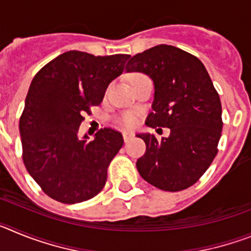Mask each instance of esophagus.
<instances>
[{"instance_id": "obj_1", "label": "esophagus", "mask_w": 251, "mask_h": 251, "mask_svg": "<svg viewBox=\"0 0 251 251\" xmlns=\"http://www.w3.org/2000/svg\"><path fill=\"white\" fill-rule=\"evenodd\" d=\"M134 137V133L132 132H123V138H124V142H128L130 141V139Z\"/></svg>"}]
</instances>
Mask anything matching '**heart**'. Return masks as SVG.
I'll list each match as a JSON object with an SVG mask.
<instances>
[{
	"label": "heart",
	"instance_id": "1",
	"mask_svg": "<svg viewBox=\"0 0 251 251\" xmlns=\"http://www.w3.org/2000/svg\"><path fill=\"white\" fill-rule=\"evenodd\" d=\"M119 122L123 124L124 127L132 128L137 124V122H138V118H137L136 113L128 112V113H124V114L122 115L121 119H119Z\"/></svg>",
	"mask_w": 251,
	"mask_h": 251
}]
</instances>
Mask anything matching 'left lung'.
<instances>
[{
	"label": "left lung",
	"instance_id": "obj_1",
	"mask_svg": "<svg viewBox=\"0 0 251 251\" xmlns=\"http://www.w3.org/2000/svg\"><path fill=\"white\" fill-rule=\"evenodd\" d=\"M126 70L145 73L154 84L153 112L146 124L171 130L162 139L137 134L146 143L137 161L139 175L163 191L188 188L214 161L223 130L221 101L211 77L196 56L171 45L134 55Z\"/></svg>",
	"mask_w": 251,
	"mask_h": 251
}]
</instances>
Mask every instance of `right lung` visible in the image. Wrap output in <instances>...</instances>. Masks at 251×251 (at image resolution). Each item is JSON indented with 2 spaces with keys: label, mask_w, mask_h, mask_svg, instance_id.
<instances>
[{
  "label": "right lung",
  "mask_w": 251,
  "mask_h": 251,
  "mask_svg": "<svg viewBox=\"0 0 251 251\" xmlns=\"http://www.w3.org/2000/svg\"><path fill=\"white\" fill-rule=\"evenodd\" d=\"M129 55L94 56L68 51L31 81L20 118L22 159L49 197L63 203L90 200L103 190L110 161L123 146L118 130L103 128L79 138L85 113L99 105Z\"/></svg>",
  "instance_id": "add662e5"
}]
</instances>
